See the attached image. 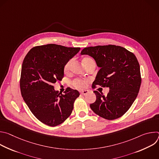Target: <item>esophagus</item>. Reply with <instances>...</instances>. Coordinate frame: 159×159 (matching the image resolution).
<instances>
[{
  "label": "esophagus",
  "mask_w": 159,
  "mask_h": 159,
  "mask_svg": "<svg viewBox=\"0 0 159 159\" xmlns=\"http://www.w3.org/2000/svg\"><path fill=\"white\" fill-rule=\"evenodd\" d=\"M80 94L82 95H85L86 94H87L89 93V90H81V91L80 92Z\"/></svg>",
  "instance_id": "esophagus-1"
}]
</instances>
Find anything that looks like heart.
<instances>
[{
	"mask_svg": "<svg viewBox=\"0 0 159 159\" xmlns=\"http://www.w3.org/2000/svg\"><path fill=\"white\" fill-rule=\"evenodd\" d=\"M83 61V63L84 65L86 66L88 64H89L90 62H93L94 61L93 59L90 58H84L82 60ZM72 60H69V61H68L66 65H65V67H64V70L65 72H69L70 70V66H71V65H72ZM85 81L84 80H82V79H75L73 81V85L75 87L77 88V89H82V88H84V86H85Z\"/></svg>",
	"mask_w": 159,
	"mask_h": 159,
	"instance_id": "1",
	"label": "heart"
}]
</instances>
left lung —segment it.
Here are the masks:
<instances>
[{"label": "left lung", "mask_w": 159, "mask_h": 159, "mask_svg": "<svg viewBox=\"0 0 159 159\" xmlns=\"http://www.w3.org/2000/svg\"><path fill=\"white\" fill-rule=\"evenodd\" d=\"M80 54L92 57L100 68L93 88L99 85L109 89L106 96L94 90L96 100L90 104V108L106 120L120 118L129 109L140 90L142 79L137 57L126 48L112 44L85 48Z\"/></svg>", "instance_id": "left-lung-1"}]
</instances>
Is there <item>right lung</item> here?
<instances>
[{
  "label": "right lung",
  "mask_w": 159,
  "mask_h": 159,
  "mask_svg": "<svg viewBox=\"0 0 159 159\" xmlns=\"http://www.w3.org/2000/svg\"><path fill=\"white\" fill-rule=\"evenodd\" d=\"M80 50L55 44L41 45L31 48L22 62L21 95L34 116L45 125L56 126L71 115L79 91L67 87L62 94L53 84L61 80L65 65Z\"/></svg>",
  "instance_id": "right-lung-1"
}]
</instances>
